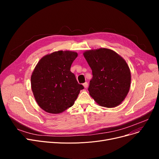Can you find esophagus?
<instances>
[{
  "label": "esophagus",
  "mask_w": 159,
  "mask_h": 159,
  "mask_svg": "<svg viewBox=\"0 0 159 159\" xmlns=\"http://www.w3.org/2000/svg\"><path fill=\"white\" fill-rule=\"evenodd\" d=\"M83 86H84V87L85 88H88V82H84V84H83Z\"/></svg>",
  "instance_id": "obj_1"
}]
</instances>
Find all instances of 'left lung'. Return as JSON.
I'll return each instance as SVG.
<instances>
[{
    "mask_svg": "<svg viewBox=\"0 0 159 159\" xmlns=\"http://www.w3.org/2000/svg\"><path fill=\"white\" fill-rule=\"evenodd\" d=\"M84 57L92 70L89 95L100 106L113 107L127 96L131 85V73L124 58L107 48L88 50Z\"/></svg>",
    "mask_w": 159,
    "mask_h": 159,
    "instance_id": "obj_1",
    "label": "left lung"
}]
</instances>
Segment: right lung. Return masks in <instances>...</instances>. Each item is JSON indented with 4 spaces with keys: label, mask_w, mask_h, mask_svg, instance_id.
Segmentation results:
<instances>
[{
    "label": "right lung",
    "mask_w": 159,
    "mask_h": 159,
    "mask_svg": "<svg viewBox=\"0 0 159 159\" xmlns=\"http://www.w3.org/2000/svg\"><path fill=\"white\" fill-rule=\"evenodd\" d=\"M76 52L58 51L43 57L33 70L31 84L38 105L45 111L57 114L71 107L80 91L71 66L77 57Z\"/></svg>",
    "instance_id": "right-lung-1"
}]
</instances>
